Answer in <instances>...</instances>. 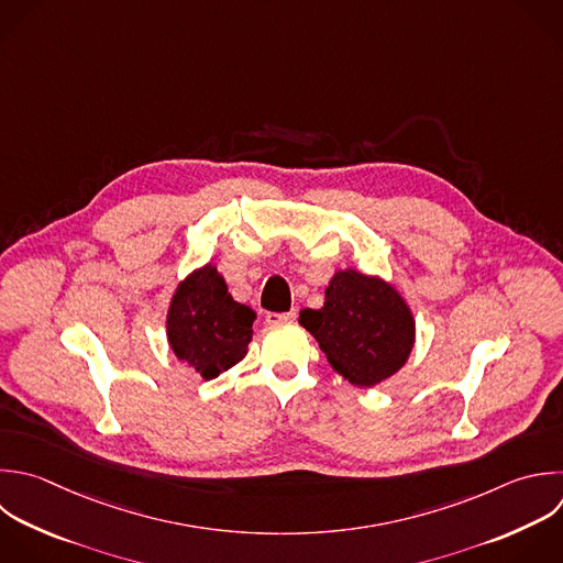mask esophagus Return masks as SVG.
<instances>
[{"mask_svg":"<svg viewBox=\"0 0 563 563\" xmlns=\"http://www.w3.org/2000/svg\"><path fill=\"white\" fill-rule=\"evenodd\" d=\"M295 319H297V310H288V312H268V314H266V323H268V325L292 323Z\"/></svg>","mask_w":563,"mask_h":563,"instance_id":"1","label":"esophagus"}]
</instances>
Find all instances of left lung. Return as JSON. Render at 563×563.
Here are the masks:
<instances>
[{"mask_svg":"<svg viewBox=\"0 0 563 563\" xmlns=\"http://www.w3.org/2000/svg\"><path fill=\"white\" fill-rule=\"evenodd\" d=\"M299 323L317 339L332 369L356 387L391 378L416 343V319L400 290L356 268L336 271L323 306L303 308Z\"/></svg>","mask_w":563,"mask_h":563,"instance_id":"left-lung-1","label":"left lung"}]
</instances>
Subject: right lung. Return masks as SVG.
I'll return each mask as SVG.
<instances>
[{"label": "right lung", "mask_w": 563, "mask_h": 563, "mask_svg": "<svg viewBox=\"0 0 563 563\" xmlns=\"http://www.w3.org/2000/svg\"><path fill=\"white\" fill-rule=\"evenodd\" d=\"M255 312L233 299L216 264L191 271L167 308V341L176 358L205 380L238 365L253 339Z\"/></svg>", "instance_id": "add662e5"}]
</instances>
